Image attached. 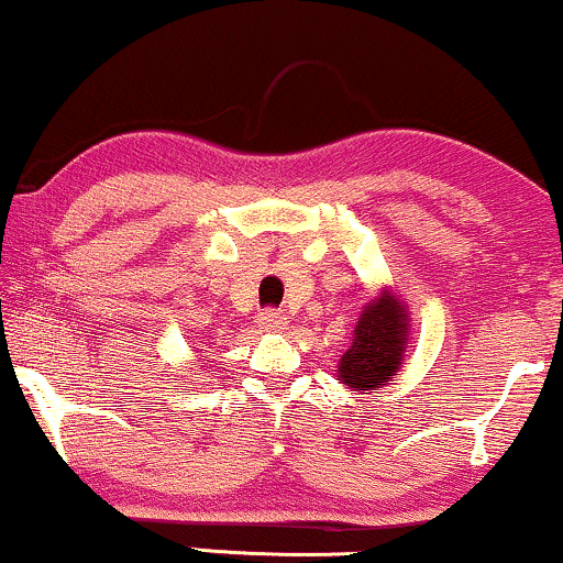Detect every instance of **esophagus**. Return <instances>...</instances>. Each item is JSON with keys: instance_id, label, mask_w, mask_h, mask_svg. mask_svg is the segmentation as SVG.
<instances>
[{"instance_id": "obj_1", "label": "esophagus", "mask_w": 563, "mask_h": 563, "mask_svg": "<svg viewBox=\"0 0 563 563\" xmlns=\"http://www.w3.org/2000/svg\"><path fill=\"white\" fill-rule=\"evenodd\" d=\"M258 328H264L266 333H282V330L287 328V318L276 310H266L258 314Z\"/></svg>"}]
</instances>
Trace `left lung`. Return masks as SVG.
<instances>
[{"label":"left lung","instance_id":"obj_1","mask_svg":"<svg viewBox=\"0 0 563 563\" xmlns=\"http://www.w3.org/2000/svg\"><path fill=\"white\" fill-rule=\"evenodd\" d=\"M407 335H410L407 307L391 291H382L361 310L353 343L338 366L341 384L366 395L368 389L384 387L395 379L410 341Z\"/></svg>","mask_w":563,"mask_h":563}]
</instances>
